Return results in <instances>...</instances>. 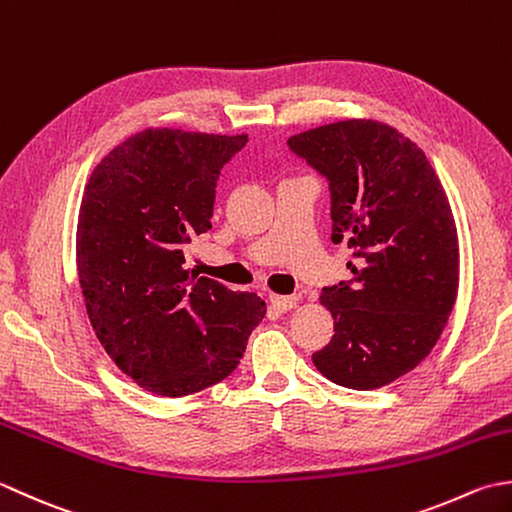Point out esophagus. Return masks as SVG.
Wrapping results in <instances>:
<instances>
[{
    "label": "esophagus",
    "mask_w": 512,
    "mask_h": 512,
    "mask_svg": "<svg viewBox=\"0 0 512 512\" xmlns=\"http://www.w3.org/2000/svg\"><path fill=\"white\" fill-rule=\"evenodd\" d=\"M269 302H271V307H274L276 311H280V314H285V311L296 307L298 296L296 294L294 296H276V294H271Z\"/></svg>",
    "instance_id": "34e87169"
}]
</instances>
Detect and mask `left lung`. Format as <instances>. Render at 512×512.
Returning a JSON list of instances; mask_svg holds the SVG:
<instances>
[{
  "label": "left lung",
  "mask_w": 512,
  "mask_h": 512,
  "mask_svg": "<svg viewBox=\"0 0 512 512\" xmlns=\"http://www.w3.org/2000/svg\"><path fill=\"white\" fill-rule=\"evenodd\" d=\"M329 183L331 241L347 243L351 278L320 294L333 338L316 369L369 391L415 369L446 325L460 283L451 205L417 148L391 125L338 121L287 141Z\"/></svg>",
  "instance_id": "left-lung-1"
}]
</instances>
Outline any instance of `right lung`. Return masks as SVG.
I'll list each match as a JSON object with an SVG mask.
<instances>
[{
    "mask_svg": "<svg viewBox=\"0 0 512 512\" xmlns=\"http://www.w3.org/2000/svg\"><path fill=\"white\" fill-rule=\"evenodd\" d=\"M245 143L247 134L143 130L83 192L77 269L88 318L114 364L156 395L225 380L265 318L263 298L183 267V247L212 229L223 165Z\"/></svg>",
    "mask_w": 512,
    "mask_h": 512,
    "instance_id": "1",
    "label": "right lung"
}]
</instances>
